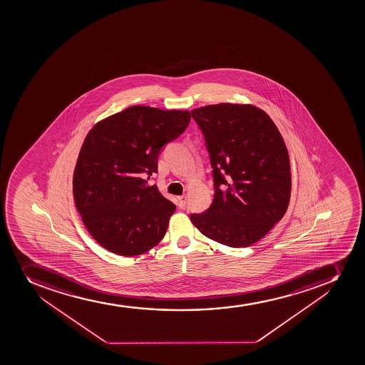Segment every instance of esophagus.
Segmentation results:
<instances>
[{"mask_svg":"<svg viewBox=\"0 0 365 365\" xmlns=\"http://www.w3.org/2000/svg\"><path fill=\"white\" fill-rule=\"evenodd\" d=\"M177 206L180 207V210H185L187 206V196L182 195L177 199Z\"/></svg>","mask_w":365,"mask_h":365,"instance_id":"obj_1","label":"esophagus"}]
</instances>
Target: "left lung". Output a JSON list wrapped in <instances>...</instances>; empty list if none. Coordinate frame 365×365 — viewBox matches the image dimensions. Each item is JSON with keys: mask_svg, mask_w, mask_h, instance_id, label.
I'll return each mask as SVG.
<instances>
[{"mask_svg": "<svg viewBox=\"0 0 365 365\" xmlns=\"http://www.w3.org/2000/svg\"><path fill=\"white\" fill-rule=\"evenodd\" d=\"M213 168L214 199L190 220L231 247L258 242L288 210L292 177L284 140L270 116L251 105L192 109Z\"/></svg>", "mask_w": 365, "mask_h": 365, "instance_id": "1", "label": "left lung"}]
</instances>
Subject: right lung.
<instances>
[{"mask_svg":"<svg viewBox=\"0 0 365 365\" xmlns=\"http://www.w3.org/2000/svg\"><path fill=\"white\" fill-rule=\"evenodd\" d=\"M189 121L188 110L133 106L88 133L73 173V197L84 226L102 247L137 256L164 238L176 206L145 177L158 171L164 145L180 137Z\"/></svg>","mask_w":365,"mask_h":365,"instance_id":"obj_1","label":"right lung"}]
</instances>
